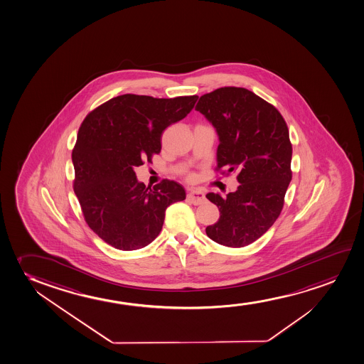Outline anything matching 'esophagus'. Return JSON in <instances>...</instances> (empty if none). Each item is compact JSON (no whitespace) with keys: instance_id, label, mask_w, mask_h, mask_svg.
Listing matches in <instances>:
<instances>
[{"instance_id":"obj_1","label":"esophagus","mask_w":364,"mask_h":364,"mask_svg":"<svg viewBox=\"0 0 364 364\" xmlns=\"http://www.w3.org/2000/svg\"><path fill=\"white\" fill-rule=\"evenodd\" d=\"M188 198H189V200H191V203H194V205L203 203L205 201V198H206L201 190H190L189 193H188Z\"/></svg>"}]
</instances>
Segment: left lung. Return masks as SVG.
Segmentation results:
<instances>
[{
    "instance_id": "1",
    "label": "left lung",
    "mask_w": 364,
    "mask_h": 364,
    "mask_svg": "<svg viewBox=\"0 0 364 364\" xmlns=\"http://www.w3.org/2000/svg\"><path fill=\"white\" fill-rule=\"evenodd\" d=\"M218 133V170L237 173L235 193H208L220 218L206 235L222 246H248L273 226L291 181L293 148L278 109L243 87L203 95L195 107Z\"/></svg>"
}]
</instances>
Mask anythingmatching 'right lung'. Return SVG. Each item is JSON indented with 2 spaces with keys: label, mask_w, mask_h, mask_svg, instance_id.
Segmentation results:
<instances>
[{
  "label": "right lung",
  "mask_w": 364,
  "mask_h": 364,
  "mask_svg": "<svg viewBox=\"0 0 364 364\" xmlns=\"http://www.w3.org/2000/svg\"><path fill=\"white\" fill-rule=\"evenodd\" d=\"M198 99L121 95L81 123L71 154L74 191L86 223L109 246H148L161 233L166 208L186 198L184 188L170 180L146 188L134 169L161 151L163 132L186 117Z\"/></svg>",
  "instance_id": "right-lung-1"
}]
</instances>
